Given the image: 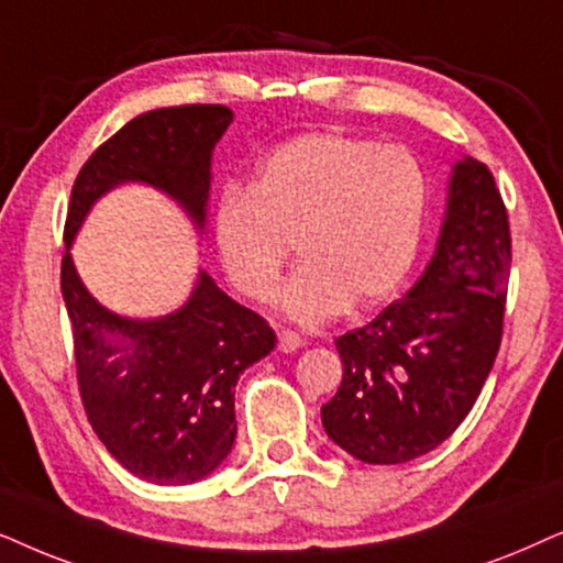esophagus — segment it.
I'll use <instances>...</instances> for the list:
<instances>
[{"label":"esophagus","instance_id":"obj_1","mask_svg":"<svg viewBox=\"0 0 563 563\" xmlns=\"http://www.w3.org/2000/svg\"><path fill=\"white\" fill-rule=\"evenodd\" d=\"M301 347H303L301 334H296L294 329H280V332H277V350L280 352H296Z\"/></svg>","mask_w":563,"mask_h":563}]
</instances>
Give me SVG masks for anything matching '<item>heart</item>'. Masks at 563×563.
Wrapping results in <instances>:
<instances>
[{
	"instance_id": "b5f03b06",
	"label": "heart",
	"mask_w": 563,
	"mask_h": 563,
	"mask_svg": "<svg viewBox=\"0 0 563 563\" xmlns=\"http://www.w3.org/2000/svg\"><path fill=\"white\" fill-rule=\"evenodd\" d=\"M427 200L430 183L407 146L303 133L265 156L246 190L223 187L213 250L239 294L269 301L296 242L303 265L280 303L298 324L319 327L401 286L422 242Z\"/></svg>"
}]
</instances>
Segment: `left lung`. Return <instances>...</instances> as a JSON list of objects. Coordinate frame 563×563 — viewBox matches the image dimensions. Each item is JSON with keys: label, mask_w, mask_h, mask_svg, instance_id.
I'll return each instance as SVG.
<instances>
[{"label": "left lung", "mask_w": 563, "mask_h": 563, "mask_svg": "<svg viewBox=\"0 0 563 563\" xmlns=\"http://www.w3.org/2000/svg\"><path fill=\"white\" fill-rule=\"evenodd\" d=\"M509 216L484 162L455 164L438 252L407 298L336 336L342 384L321 422L365 463H407L459 430L505 334Z\"/></svg>", "instance_id": "1"}]
</instances>
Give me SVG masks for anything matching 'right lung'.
Masks as SVG:
<instances>
[{
  "instance_id": "1",
  "label": "right lung",
  "mask_w": 563,
  "mask_h": 563,
  "mask_svg": "<svg viewBox=\"0 0 563 563\" xmlns=\"http://www.w3.org/2000/svg\"><path fill=\"white\" fill-rule=\"evenodd\" d=\"M231 118L223 104H179L129 120L79 169L66 213L62 294L81 407L120 466L162 486L198 482L227 459L239 373L275 347V332L206 273L169 317H115L81 286L69 244L89 206L131 179L169 192L203 227L211 152Z\"/></svg>"
}]
</instances>
